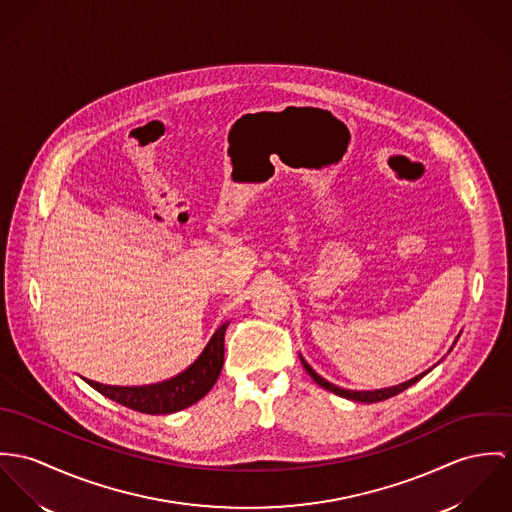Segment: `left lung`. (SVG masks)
<instances>
[{"label": "left lung", "mask_w": 512, "mask_h": 512, "mask_svg": "<svg viewBox=\"0 0 512 512\" xmlns=\"http://www.w3.org/2000/svg\"><path fill=\"white\" fill-rule=\"evenodd\" d=\"M459 338V336H457ZM300 361H302V365H304V369L308 371V375L320 385V387H324L326 391H332V393H336L338 397L349 398V400H357V402H367V404H371V402H381V400H387V398L395 397L398 393H402L404 389H408V387H412L416 381H420L426 373H422V375H418V377H414V379H410V381H406V383H400L397 387H389V389H379V391H347V389H341L338 385H334V383H330V381H326L324 377H320L308 363H306V359L300 355Z\"/></svg>", "instance_id": "1"}]
</instances>
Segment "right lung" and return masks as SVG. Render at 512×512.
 <instances>
[{
	"instance_id": "right-lung-1",
	"label": "right lung",
	"mask_w": 512,
	"mask_h": 512,
	"mask_svg": "<svg viewBox=\"0 0 512 512\" xmlns=\"http://www.w3.org/2000/svg\"><path fill=\"white\" fill-rule=\"evenodd\" d=\"M228 324H222L212 340L198 355V359L169 381L145 385V387H110L96 381H88L100 395L143 412V414H172L192 406L206 397L218 381L224 367V336Z\"/></svg>"
}]
</instances>
